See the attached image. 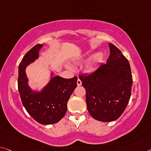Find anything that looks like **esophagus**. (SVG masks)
<instances>
[{"label":"esophagus","instance_id":"34e87169","mask_svg":"<svg viewBox=\"0 0 151 151\" xmlns=\"http://www.w3.org/2000/svg\"><path fill=\"white\" fill-rule=\"evenodd\" d=\"M76 83H77L78 86H81V84H82V82H81V81L79 79V78H78L77 81H76Z\"/></svg>","mask_w":151,"mask_h":151}]
</instances>
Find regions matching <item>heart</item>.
<instances>
[{
  "label": "heart",
  "instance_id": "b5f03b06",
  "mask_svg": "<svg viewBox=\"0 0 151 151\" xmlns=\"http://www.w3.org/2000/svg\"><path fill=\"white\" fill-rule=\"evenodd\" d=\"M83 58V56H80L78 58L79 60H82ZM103 59H104V54H103L102 52H97V53L93 55L85 64L86 71L88 72V73L94 71L97 68L99 64L101 63ZM66 67H68V68H71L70 65H66Z\"/></svg>",
  "mask_w": 151,
  "mask_h": 151
}]
</instances>
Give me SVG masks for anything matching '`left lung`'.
<instances>
[{
  "label": "left lung",
  "mask_w": 151,
  "mask_h": 151,
  "mask_svg": "<svg viewBox=\"0 0 151 151\" xmlns=\"http://www.w3.org/2000/svg\"><path fill=\"white\" fill-rule=\"evenodd\" d=\"M110 54L88 75L79 78L86 90L87 109L93 118L107 122L119 118L131 96L132 76L129 62L120 50L109 44Z\"/></svg>",
  "instance_id": "obj_1"
}]
</instances>
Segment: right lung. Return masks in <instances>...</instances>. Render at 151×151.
Segmentation results:
<instances>
[{
  "mask_svg": "<svg viewBox=\"0 0 151 151\" xmlns=\"http://www.w3.org/2000/svg\"><path fill=\"white\" fill-rule=\"evenodd\" d=\"M43 44L33 46L24 56L19 65L18 90L21 101L26 111L41 124L57 123L67 111V102L76 87L77 76L64 78L53 76L49 83L40 91H33L28 85L26 67L39 58V52Z\"/></svg>",
  "mask_w": 151,
  "mask_h": 151,
  "instance_id": "obj_1",
  "label": "right lung"
}]
</instances>
